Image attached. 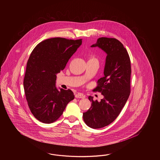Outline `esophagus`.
I'll return each mask as SVG.
<instances>
[{
    "mask_svg": "<svg viewBox=\"0 0 160 160\" xmlns=\"http://www.w3.org/2000/svg\"><path fill=\"white\" fill-rule=\"evenodd\" d=\"M75 97L77 98H85V95H83V94H82L81 92L76 93Z\"/></svg>",
    "mask_w": 160,
    "mask_h": 160,
    "instance_id": "obj_1",
    "label": "esophagus"
}]
</instances>
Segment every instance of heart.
<instances>
[{"mask_svg":"<svg viewBox=\"0 0 160 160\" xmlns=\"http://www.w3.org/2000/svg\"><path fill=\"white\" fill-rule=\"evenodd\" d=\"M94 59H96V58L94 57H93V56H90V57L89 60H94Z\"/></svg>","mask_w":160,"mask_h":160,"instance_id":"heart-1","label":"heart"}]
</instances>
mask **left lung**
Wrapping results in <instances>:
<instances>
[{"label": "left lung", "instance_id": "left-lung-1", "mask_svg": "<svg viewBox=\"0 0 160 160\" xmlns=\"http://www.w3.org/2000/svg\"><path fill=\"white\" fill-rule=\"evenodd\" d=\"M91 47H98L107 54L104 76L98 80L93 90L101 92L103 98L98 102L89 96L92 106L83 113V118L90 128L99 129L117 118L129 98L132 69L128 51L116 38H99Z\"/></svg>", "mask_w": 160, "mask_h": 160}]
</instances>
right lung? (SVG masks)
Segmentation results:
<instances>
[{"label":"right lung","mask_w":160,"mask_h":160,"mask_svg":"<svg viewBox=\"0 0 160 160\" xmlns=\"http://www.w3.org/2000/svg\"><path fill=\"white\" fill-rule=\"evenodd\" d=\"M82 39L52 38L38 44L28 59L23 86L31 112L44 123L54 122L74 99L71 90L55 87L57 75L81 45Z\"/></svg>","instance_id":"right-lung-1"}]
</instances>
